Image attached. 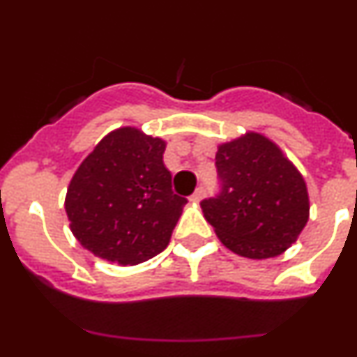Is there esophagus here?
I'll return each mask as SVG.
<instances>
[{
    "instance_id": "34e87169",
    "label": "esophagus",
    "mask_w": 357,
    "mask_h": 357,
    "mask_svg": "<svg viewBox=\"0 0 357 357\" xmlns=\"http://www.w3.org/2000/svg\"><path fill=\"white\" fill-rule=\"evenodd\" d=\"M204 195H205V188L204 186H199V188L193 192V195L190 197V202H193V204H199V202L204 199Z\"/></svg>"
}]
</instances>
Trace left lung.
<instances>
[{
  "mask_svg": "<svg viewBox=\"0 0 357 357\" xmlns=\"http://www.w3.org/2000/svg\"><path fill=\"white\" fill-rule=\"evenodd\" d=\"M221 190L200 202L204 218L229 250L248 259L276 257L309 219L305 181L282 150L259 132L219 145Z\"/></svg>",
  "mask_w": 357,
  "mask_h": 357,
  "instance_id": "8db88e82",
  "label": "left lung"
}]
</instances>
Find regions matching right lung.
<instances>
[{"label":"right lung","mask_w":357,"mask_h":357,"mask_svg":"<svg viewBox=\"0 0 357 357\" xmlns=\"http://www.w3.org/2000/svg\"><path fill=\"white\" fill-rule=\"evenodd\" d=\"M165 142L136 128L109 132L82 160L66 197L77 242L105 261L132 266L169 245L185 197L172 192Z\"/></svg>","instance_id":"1"}]
</instances>
